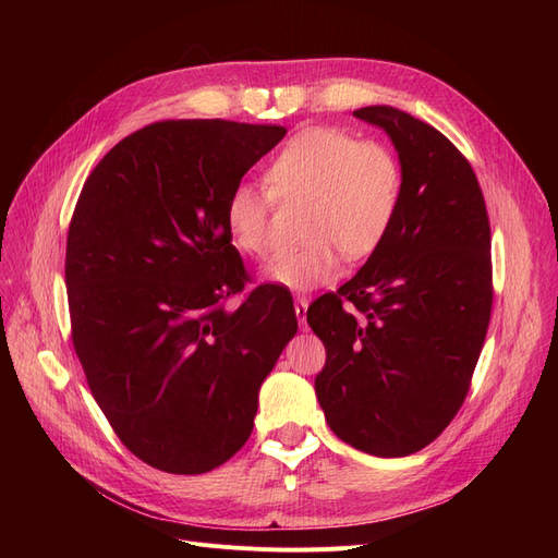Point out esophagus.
Instances as JSON below:
<instances>
[{"instance_id":"34e87169","label":"esophagus","mask_w":558,"mask_h":558,"mask_svg":"<svg viewBox=\"0 0 558 558\" xmlns=\"http://www.w3.org/2000/svg\"><path fill=\"white\" fill-rule=\"evenodd\" d=\"M307 307H310V300L307 298H295V316L302 326H305V318H307Z\"/></svg>"}]
</instances>
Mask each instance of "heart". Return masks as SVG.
<instances>
[{
    "instance_id": "heart-1",
    "label": "heart",
    "mask_w": 558,
    "mask_h": 558,
    "mask_svg": "<svg viewBox=\"0 0 558 558\" xmlns=\"http://www.w3.org/2000/svg\"><path fill=\"white\" fill-rule=\"evenodd\" d=\"M269 191L238 183L226 199V228L246 256L269 251V211L277 199H307L305 246L281 251L263 269L269 283L312 291L340 272V250L363 260L384 244L402 202V165L391 148L340 128L298 132L267 167Z\"/></svg>"
}]
</instances>
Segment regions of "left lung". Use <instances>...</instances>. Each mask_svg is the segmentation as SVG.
I'll return each mask as SVG.
<instances>
[{
  "mask_svg": "<svg viewBox=\"0 0 558 558\" xmlns=\"http://www.w3.org/2000/svg\"><path fill=\"white\" fill-rule=\"evenodd\" d=\"M353 116L391 137L404 189L384 244L307 310L326 347L314 388L342 442L396 459L430 445L468 396L492 318V228L475 172L442 132L384 105Z\"/></svg>",
  "mask_w": 558,
  "mask_h": 558,
  "instance_id": "left-lung-1",
  "label": "left lung"
}]
</instances>
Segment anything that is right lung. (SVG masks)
<instances>
[{
    "label": "right lung",
    "mask_w": 558,
    "mask_h": 558,
    "mask_svg": "<svg viewBox=\"0 0 558 558\" xmlns=\"http://www.w3.org/2000/svg\"><path fill=\"white\" fill-rule=\"evenodd\" d=\"M281 125L160 121L118 142L78 195L64 281L72 342L121 442L172 475L238 453L258 391L298 330L275 283L228 312L246 269L226 199Z\"/></svg>",
    "instance_id": "1"
}]
</instances>
